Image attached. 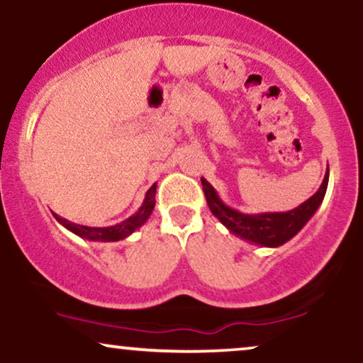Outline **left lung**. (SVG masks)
Listing matches in <instances>:
<instances>
[{
  "label": "left lung",
  "mask_w": 363,
  "mask_h": 363,
  "mask_svg": "<svg viewBox=\"0 0 363 363\" xmlns=\"http://www.w3.org/2000/svg\"><path fill=\"white\" fill-rule=\"evenodd\" d=\"M328 181L329 169L324 174L323 184H320L318 193L294 210L278 211V213L249 215L225 205L215 187L205 177H201L203 191H205L206 203L211 213L228 228V232L251 244L262 245V247H278V245L289 242L291 237H295L302 230L303 225L309 222L311 216L315 213V210L323 203L328 189Z\"/></svg>",
  "instance_id": "left-lung-1"
}]
</instances>
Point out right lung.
Here are the masks:
<instances>
[{
	"label": "right lung",
	"mask_w": 363,
	"mask_h": 363,
	"mask_svg": "<svg viewBox=\"0 0 363 363\" xmlns=\"http://www.w3.org/2000/svg\"><path fill=\"white\" fill-rule=\"evenodd\" d=\"M155 193H157V184H153L145 194L143 203H141L140 210L135 215H131L129 218L123 220L118 225H112V227H86V225L73 223L69 220L62 218V216L54 213V218L60 222L62 227L68 228L69 232L77 234L78 237H83L86 240H94V242H118V240L126 239L133 234L135 230L143 225L152 215L153 208H155Z\"/></svg>",
	"instance_id": "obj_1"
}]
</instances>
